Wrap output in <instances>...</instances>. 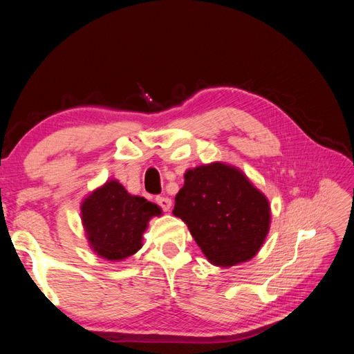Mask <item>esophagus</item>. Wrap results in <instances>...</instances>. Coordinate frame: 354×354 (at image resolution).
<instances>
[{
	"label": "esophagus",
	"mask_w": 354,
	"mask_h": 354,
	"mask_svg": "<svg viewBox=\"0 0 354 354\" xmlns=\"http://www.w3.org/2000/svg\"><path fill=\"white\" fill-rule=\"evenodd\" d=\"M155 201H156V204L161 207L162 212H170V208H171V201H170L169 198H165V196H158Z\"/></svg>",
	"instance_id": "34e87169"
}]
</instances>
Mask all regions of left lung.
Returning a JSON list of instances; mask_svg holds the SVG:
<instances>
[{
    "label": "left lung",
    "instance_id": "1",
    "mask_svg": "<svg viewBox=\"0 0 354 354\" xmlns=\"http://www.w3.org/2000/svg\"><path fill=\"white\" fill-rule=\"evenodd\" d=\"M173 214L187 223L209 263L230 268L251 260L269 231L265 194L231 165L213 162L185 173Z\"/></svg>",
    "mask_w": 354,
    "mask_h": 354
}]
</instances>
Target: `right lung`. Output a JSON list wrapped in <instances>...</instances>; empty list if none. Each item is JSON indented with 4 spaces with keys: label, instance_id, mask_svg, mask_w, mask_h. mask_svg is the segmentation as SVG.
<instances>
[{
    "label": "right lung",
    "instance_id": "obj_1",
    "mask_svg": "<svg viewBox=\"0 0 354 354\" xmlns=\"http://www.w3.org/2000/svg\"><path fill=\"white\" fill-rule=\"evenodd\" d=\"M160 214L156 204L132 196L117 181H108L82 204V222L89 245L108 260H123L137 252L147 222Z\"/></svg>",
    "mask_w": 354,
    "mask_h": 354
}]
</instances>
